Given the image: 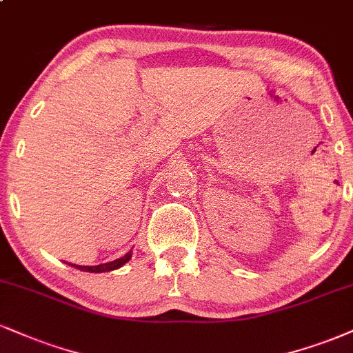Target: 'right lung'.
<instances>
[{"instance_id": "obj_1", "label": "right lung", "mask_w": 353, "mask_h": 353, "mask_svg": "<svg viewBox=\"0 0 353 353\" xmlns=\"http://www.w3.org/2000/svg\"><path fill=\"white\" fill-rule=\"evenodd\" d=\"M131 254H133V250H130V252L126 253L125 256L118 258V260L110 261V263H101V265H97V266H82V265H74V263H69V265L74 266V268L80 270V271H87V273H107V271H113V270L121 268L125 263H128L131 260Z\"/></svg>"}]
</instances>
